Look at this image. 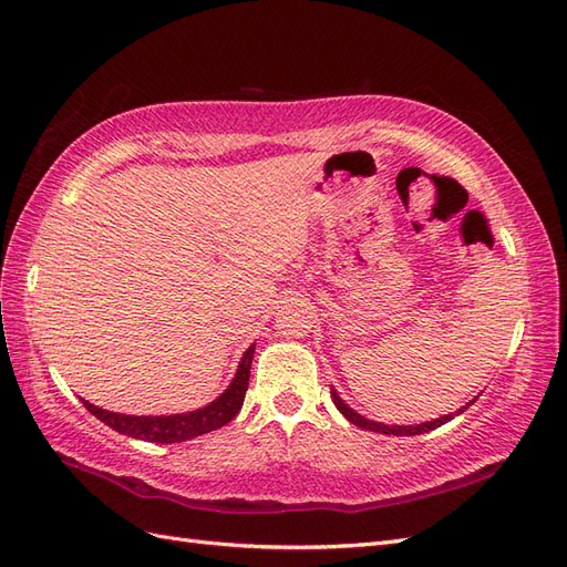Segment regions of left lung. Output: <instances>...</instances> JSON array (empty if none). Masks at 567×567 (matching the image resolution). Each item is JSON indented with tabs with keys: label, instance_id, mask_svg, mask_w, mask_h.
<instances>
[{
	"label": "left lung",
	"instance_id": "1",
	"mask_svg": "<svg viewBox=\"0 0 567 567\" xmlns=\"http://www.w3.org/2000/svg\"><path fill=\"white\" fill-rule=\"evenodd\" d=\"M331 394H333V402H336L338 411H340V414L346 416L350 423H354V425H359V427H364V431L383 433V435H421V433H427V431H435V427H440V425H444L447 421H452L454 416L461 414L463 409L471 406V404H466L463 409H458L456 414L440 416V419H435V421H425V423H419V425H385V423H375V421H369V419H364V416H359L354 409H350L346 402H342V400L338 398L336 390H333Z\"/></svg>",
	"mask_w": 567,
	"mask_h": 567
}]
</instances>
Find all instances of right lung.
Segmentation results:
<instances>
[{"mask_svg":"<svg viewBox=\"0 0 567 567\" xmlns=\"http://www.w3.org/2000/svg\"><path fill=\"white\" fill-rule=\"evenodd\" d=\"M252 352L255 346H250L238 364V371L234 375V381L229 388L219 394L215 402L208 406L188 411V414H175V416H125V414H115V411L99 409L90 404L87 400H82V404L87 406L90 414H94L99 421H104L111 425L113 431L136 437V440H146V442H161V444H173V442H184V440H194L198 435H205L210 431H217V427L227 425L238 411L244 406V398L248 390V379H250V362H252Z\"/></svg>","mask_w":567,"mask_h":567,"instance_id":"obj_1","label":"right lung"}]
</instances>
